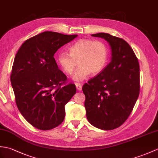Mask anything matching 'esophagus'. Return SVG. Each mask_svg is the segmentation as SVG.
<instances>
[{
    "mask_svg": "<svg viewBox=\"0 0 158 158\" xmlns=\"http://www.w3.org/2000/svg\"><path fill=\"white\" fill-rule=\"evenodd\" d=\"M76 88L77 89L78 91H81L82 89V84L80 83H76Z\"/></svg>",
    "mask_w": 158,
    "mask_h": 158,
    "instance_id": "esophagus-1",
    "label": "esophagus"
}]
</instances>
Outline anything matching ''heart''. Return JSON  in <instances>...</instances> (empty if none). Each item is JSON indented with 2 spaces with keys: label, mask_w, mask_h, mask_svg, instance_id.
Segmentation results:
<instances>
[{
  "label": "heart",
  "mask_w": 158,
  "mask_h": 158,
  "mask_svg": "<svg viewBox=\"0 0 158 158\" xmlns=\"http://www.w3.org/2000/svg\"><path fill=\"white\" fill-rule=\"evenodd\" d=\"M109 49L106 44L101 40L81 39L72 45L69 54L62 52L58 56V63L66 74L71 75L77 66L80 67L73 75L77 81L86 79L91 73L97 75L103 70L107 64Z\"/></svg>",
  "instance_id": "b5f03b06"
}]
</instances>
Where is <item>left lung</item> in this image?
<instances>
[{
	"mask_svg": "<svg viewBox=\"0 0 158 158\" xmlns=\"http://www.w3.org/2000/svg\"><path fill=\"white\" fill-rule=\"evenodd\" d=\"M107 41L112 58L100 74L83 86L88 121L102 130L115 129L129 118L140 91L139 64L125 40L106 33L92 34Z\"/></svg>",
	"mask_w": 158,
	"mask_h": 158,
	"instance_id": "8db88e82",
	"label": "left lung"
}]
</instances>
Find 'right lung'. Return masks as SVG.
Segmentation results:
<instances>
[{"instance_id": "right-lung-1", "label": "right lung", "mask_w": 158, "mask_h": 158, "mask_svg": "<svg viewBox=\"0 0 158 158\" xmlns=\"http://www.w3.org/2000/svg\"><path fill=\"white\" fill-rule=\"evenodd\" d=\"M77 35L44 31L27 40L15 57L10 82L18 109L40 130L58 127L64 106L76 93L75 85L58 69L54 55Z\"/></svg>"}]
</instances>
